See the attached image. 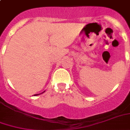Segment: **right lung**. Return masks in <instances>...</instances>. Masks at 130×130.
Returning <instances> with one entry per match:
<instances>
[{
    "label": "right lung",
    "mask_w": 130,
    "mask_h": 130,
    "mask_svg": "<svg viewBox=\"0 0 130 130\" xmlns=\"http://www.w3.org/2000/svg\"><path fill=\"white\" fill-rule=\"evenodd\" d=\"M43 92H45V91H43ZM40 93H38V94H35V96H37V95H39Z\"/></svg>",
    "instance_id": "1"
}]
</instances>
